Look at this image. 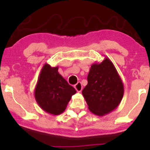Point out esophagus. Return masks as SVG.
<instances>
[{
  "mask_svg": "<svg viewBox=\"0 0 150 150\" xmlns=\"http://www.w3.org/2000/svg\"><path fill=\"white\" fill-rule=\"evenodd\" d=\"M74 88L78 92H81L82 89H83V85H82L81 82H79L77 84H76L74 85Z\"/></svg>",
  "mask_w": 150,
  "mask_h": 150,
  "instance_id": "1",
  "label": "esophagus"
}]
</instances>
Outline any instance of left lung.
Segmentation results:
<instances>
[{
	"mask_svg": "<svg viewBox=\"0 0 150 150\" xmlns=\"http://www.w3.org/2000/svg\"><path fill=\"white\" fill-rule=\"evenodd\" d=\"M87 81L82 93L92 113L104 116L117 108L124 96V84L108 57L91 65Z\"/></svg>",
	"mask_w": 150,
	"mask_h": 150,
	"instance_id": "8db88e82",
	"label": "left lung"
}]
</instances>
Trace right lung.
I'll return each mask as SVG.
<instances>
[{
  "label": "right lung",
  "instance_id": "obj_1",
  "mask_svg": "<svg viewBox=\"0 0 150 150\" xmlns=\"http://www.w3.org/2000/svg\"><path fill=\"white\" fill-rule=\"evenodd\" d=\"M59 67L45 63L35 88V98L45 112L53 115L63 112L71 96L76 93L58 71Z\"/></svg>",
  "mask_w": 150,
  "mask_h": 150
}]
</instances>
